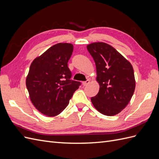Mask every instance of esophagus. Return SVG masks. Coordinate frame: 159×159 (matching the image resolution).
<instances>
[{
  "label": "esophagus",
  "mask_w": 159,
  "mask_h": 159,
  "mask_svg": "<svg viewBox=\"0 0 159 159\" xmlns=\"http://www.w3.org/2000/svg\"><path fill=\"white\" fill-rule=\"evenodd\" d=\"M89 82H90V81H89V80H86L85 81H83V82H82V84H83V85L85 86V85H88V84H89Z\"/></svg>",
  "instance_id": "34e87169"
}]
</instances>
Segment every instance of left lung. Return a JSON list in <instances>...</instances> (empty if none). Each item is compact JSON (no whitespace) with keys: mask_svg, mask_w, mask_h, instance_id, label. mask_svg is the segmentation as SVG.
I'll return each instance as SVG.
<instances>
[{"mask_svg":"<svg viewBox=\"0 0 159 159\" xmlns=\"http://www.w3.org/2000/svg\"><path fill=\"white\" fill-rule=\"evenodd\" d=\"M96 66L99 84L98 93L91 98L99 113L113 116L125 108L135 89V79L131 64L105 42H93L87 46Z\"/></svg>","mask_w":159,"mask_h":159,"instance_id":"obj_1","label":"left lung"}]
</instances>
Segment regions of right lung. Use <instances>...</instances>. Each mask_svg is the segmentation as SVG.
Segmentation results:
<instances>
[{
  "mask_svg": "<svg viewBox=\"0 0 159 159\" xmlns=\"http://www.w3.org/2000/svg\"><path fill=\"white\" fill-rule=\"evenodd\" d=\"M74 50L70 43H58L33 60L26 79L32 104L48 117L59 115L68 106L80 82L70 80L68 62Z\"/></svg>",
  "mask_w": 159,
  "mask_h": 159,
  "instance_id": "right-lung-1",
  "label": "right lung"
}]
</instances>
